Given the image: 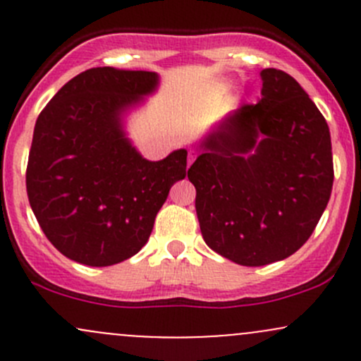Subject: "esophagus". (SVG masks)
<instances>
[{"label":"esophagus","instance_id":"34e87169","mask_svg":"<svg viewBox=\"0 0 361 361\" xmlns=\"http://www.w3.org/2000/svg\"><path fill=\"white\" fill-rule=\"evenodd\" d=\"M195 157H197V154H195V150H190V152H188V166H190V164L194 162Z\"/></svg>","mask_w":361,"mask_h":361}]
</instances>
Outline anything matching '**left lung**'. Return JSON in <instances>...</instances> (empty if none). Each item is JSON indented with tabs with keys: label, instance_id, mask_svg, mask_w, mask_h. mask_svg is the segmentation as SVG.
<instances>
[{
	"label": "left lung",
	"instance_id": "8db88e82",
	"mask_svg": "<svg viewBox=\"0 0 361 361\" xmlns=\"http://www.w3.org/2000/svg\"><path fill=\"white\" fill-rule=\"evenodd\" d=\"M262 99L227 113L188 169L202 238L246 267L288 258L318 225L334 185L326 120L297 80L260 71Z\"/></svg>",
	"mask_w": 361,
	"mask_h": 361
}]
</instances>
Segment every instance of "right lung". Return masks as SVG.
Listing matches in <instances>:
<instances>
[{
  "mask_svg": "<svg viewBox=\"0 0 361 361\" xmlns=\"http://www.w3.org/2000/svg\"><path fill=\"white\" fill-rule=\"evenodd\" d=\"M155 71L92 68L71 78L32 134L25 173L31 209L64 257L90 267L127 260L147 245L171 187L187 176V150L148 160L126 118L159 89Z\"/></svg>",
  "mask_w": 361,
  "mask_h": 361,
  "instance_id": "right-lung-1",
  "label": "right lung"
}]
</instances>
